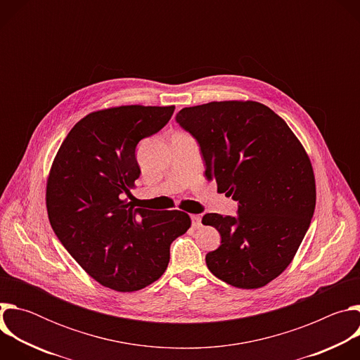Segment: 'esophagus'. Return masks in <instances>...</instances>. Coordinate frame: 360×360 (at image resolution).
Wrapping results in <instances>:
<instances>
[{"mask_svg": "<svg viewBox=\"0 0 360 360\" xmlns=\"http://www.w3.org/2000/svg\"><path fill=\"white\" fill-rule=\"evenodd\" d=\"M191 219H192V226L193 228H199L202 225L200 215H191Z\"/></svg>", "mask_w": 360, "mask_h": 360, "instance_id": "34e87169", "label": "esophagus"}]
</instances>
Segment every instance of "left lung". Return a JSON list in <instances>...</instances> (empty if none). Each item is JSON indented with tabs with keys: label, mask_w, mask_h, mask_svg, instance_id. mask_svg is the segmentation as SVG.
Listing matches in <instances>:
<instances>
[{
	"label": "left lung",
	"mask_w": 360,
	"mask_h": 360,
	"mask_svg": "<svg viewBox=\"0 0 360 360\" xmlns=\"http://www.w3.org/2000/svg\"><path fill=\"white\" fill-rule=\"evenodd\" d=\"M175 121L198 142L205 176L239 203L236 217L207 214L221 246L205 256L210 271L242 289L265 286L290 264L316 203L309 158L288 124L253 101L181 110Z\"/></svg>",
	"instance_id": "left-lung-1"
}]
</instances>
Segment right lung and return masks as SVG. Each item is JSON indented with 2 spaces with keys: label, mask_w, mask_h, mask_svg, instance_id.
Returning a JSON list of instances; mask_svg holds the SVG:
<instances>
[{
  "label": "right lung",
  "mask_w": 360,
  "mask_h": 360,
  "mask_svg": "<svg viewBox=\"0 0 360 360\" xmlns=\"http://www.w3.org/2000/svg\"><path fill=\"white\" fill-rule=\"evenodd\" d=\"M174 110L127 105L86 115L49 172L46 210L57 238L91 278L118 292L160 279L171 243L191 226L185 212L135 208L127 200L141 174L138 142L161 131Z\"/></svg>",
  "instance_id": "add662e5"
}]
</instances>
